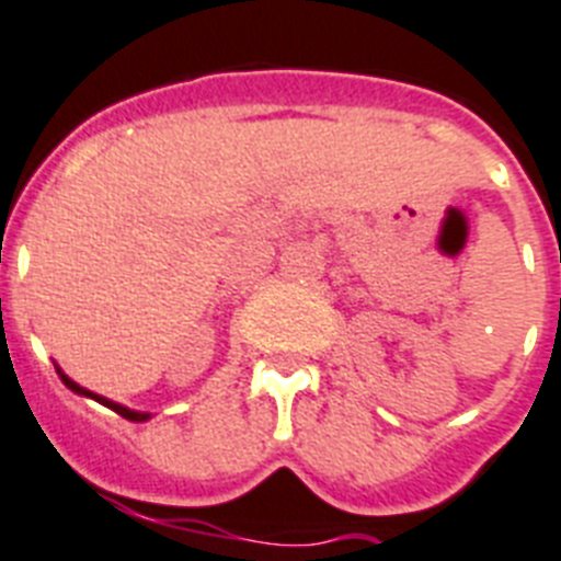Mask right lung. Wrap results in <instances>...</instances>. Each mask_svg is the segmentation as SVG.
I'll return each instance as SVG.
<instances>
[{
    "label": "right lung",
    "mask_w": 561,
    "mask_h": 561,
    "mask_svg": "<svg viewBox=\"0 0 561 561\" xmlns=\"http://www.w3.org/2000/svg\"><path fill=\"white\" fill-rule=\"evenodd\" d=\"M57 375H59V380H62V383L68 386V389L75 391V394H83V398L98 400V403H103V407H108V409H112V412H117V414H121V417H126V421L144 423V421H149V417H152V414H149V412H135V409H129V407H121V403H115V400L103 398V394H98V391H89V389H83V386H80V383H75V380H71V377H68L66 371H62V368H59V366H57Z\"/></svg>",
    "instance_id": "1"
}]
</instances>
